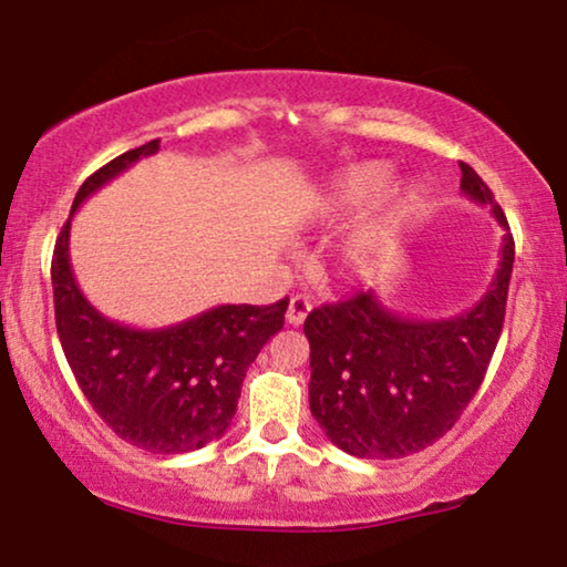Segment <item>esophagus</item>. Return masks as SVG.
I'll return each mask as SVG.
<instances>
[{
    "label": "esophagus",
    "mask_w": 567,
    "mask_h": 567,
    "mask_svg": "<svg viewBox=\"0 0 567 567\" xmlns=\"http://www.w3.org/2000/svg\"><path fill=\"white\" fill-rule=\"evenodd\" d=\"M312 310V302L310 297L305 295H295L289 299V310H286V321H289L291 326H299L305 323V318H308V312Z\"/></svg>",
    "instance_id": "1"
}]
</instances>
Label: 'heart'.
I'll return each instance as SVG.
<instances>
[{
	"label": "heart",
	"mask_w": 567,
	"mask_h": 567,
	"mask_svg": "<svg viewBox=\"0 0 567 567\" xmlns=\"http://www.w3.org/2000/svg\"><path fill=\"white\" fill-rule=\"evenodd\" d=\"M390 179V166L384 162H363L350 166V169L339 172L337 177H331L323 185V190L318 193L316 202H312L310 217L312 219H339L348 217L352 212L361 209L363 204H369L371 198H377L382 193L384 185ZM419 190L414 185H405V188H395L388 196L379 198V204L371 212V217L365 219L361 228L363 241L384 236L392 225H398L416 206Z\"/></svg>",
	"instance_id": "1"
}]
</instances>
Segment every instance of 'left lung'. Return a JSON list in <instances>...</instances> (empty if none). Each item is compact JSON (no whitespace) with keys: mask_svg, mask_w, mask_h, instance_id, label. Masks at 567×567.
Listing matches in <instances>:
<instances>
[{"mask_svg":"<svg viewBox=\"0 0 567 567\" xmlns=\"http://www.w3.org/2000/svg\"><path fill=\"white\" fill-rule=\"evenodd\" d=\"M462 190L488 204L504 230L494 284L475 308L443 321H414L358 291L321 305L305 321L310 342V411L331 443L358 458H401L443 437L481 390L502 337L515 241L502 206L470 164Z\"/></svg>","mask_w":567,"mask_h":567,"instance_id":"obj_1","label":"left lung"}]
</instances>
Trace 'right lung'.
I'll return each instance as SVG.
<instances>
[{
    "mask_svg": "<svg viewBox=\"0 0 567 567\" xmlns=\"http://www.w3.org/2000/svg\"><path fill=\"white\" fill-rule=\"evenodd\" d=\"M158 153V140L100 166L84 179L71 215L113 177ZM71 219L52 255L55 326L65 361L95 414L126 443L151 454H188L217 441L236 416L246 369L284 329L289 299L219 305L166 329H132L92 308L69 257Z\"/></svg>",
    "mask_w": 567,
    "mask_h": 567,
    "instance_id": "1",
    "label": "right lung"
}]
</instances>
